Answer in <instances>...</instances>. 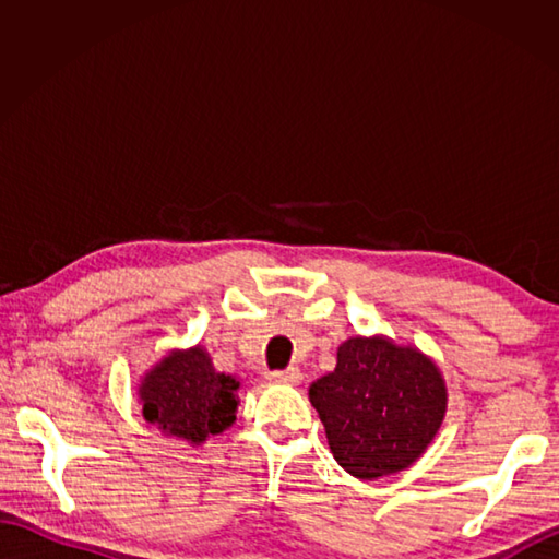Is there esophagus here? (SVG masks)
<instances>
[{
	"label": "esophagus",
	"mask_w": 559,
	"mask_h": 559,
	"mask_svg": "<svg viewBox=\"0 0 559 559\" xmlns=\"http://www.w3.org/2000/svg\"><path fill=\"white\" fill-rule=\"evenodd\" d=\"M269 379L273 384H298L302 379V372L298 370V367H288V370L269 372Z\"/></svg>",
	"instance_id": "1"
}]
</instances>
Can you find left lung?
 Segmentation results:
<instances>
[{"label":"left lung","instance_id":"left-lung-1","mask_svg":"<svg viewBox=\"0 0 559 559\" xmlns=\"http://www.w3.org/2000/svg\"><path fill=\"white\" fill-rule=\"evenodd\" d=\"M338 466L358 480L394 476L418 461L447 415L437 362L384 334L350 336L334 372L310 384Z\"/></svg>","mask_w":559,"mask_h":559}]
</instances>
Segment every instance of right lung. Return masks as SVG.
<instances>
[{
    "mask_svg": "<svg viewBox=\"0 0 559 559\" xmlns=\"http://www.w3.org/2000/svg\"><path fill=\"white\" fill-rule=\"evenodd\" d=\"M240 386V379L218 372L209 350L197 343L165 353L141 377L136 394L146 423L156 425L163 435L199 447L235 423Z\"/></svg>",
    "mask_w": 559,
    "mask_h": 559,
    "instance_id": "1",
    "label": "right lung"
}]
</instances>
